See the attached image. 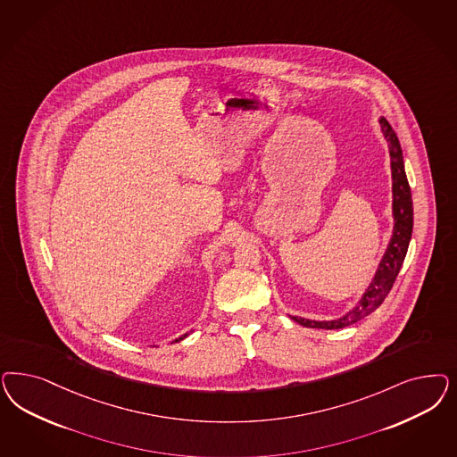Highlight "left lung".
<instances>
[{
	"mask_svg": "<svg viewBox=\"0 0 457 457\" xmlns=\"http://www.w3.org/2000/svg\"><path fill=\"white\" fill-rule=\"evenodd\" d=\"M380 126H382L383 136L388 143L390 164H392L394 234L390 238V244L383 253L382 261L375 272V278L370 282L369 289L363 293L361 299L358 301V304L354 306L353 310L348 311L338 320H331V321H314V320L291 316V320H295V323H299L301 326L321 328V329H339V328H345V326H350V324L363 320L385 301V297L390 293L394 282L397 279L400 267L403 264L405 253L409 249V242L412 237V193H411V187H409L407 175H405L403 156H402V147L398 143L397 134L385 118H380Z\"/></svg>",
	"mask_w": 457,
	"mask_h": 457,
	"instance_id": "obj_1",
	"label": "left lung"
}]
</instances>
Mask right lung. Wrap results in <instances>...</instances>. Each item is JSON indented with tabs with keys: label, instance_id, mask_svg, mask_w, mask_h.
<instances>
[{
	"label": "right lung",
	"instance_id": "obj_1",
	"mask_svg": "<svg viewBox=\"0 0 457 457\" xmlns=\"http://www.w3.org/2000/svg\"><path fill=\"white\" fill-rule=\"evenodd\" d=\"M187 338V335H183V337H179V338L175 339V343H178V341H181V339Z\"/></svg>",
	"mask_w": 457,
	"mask_h": 457
}]
</instances>
